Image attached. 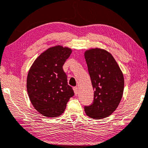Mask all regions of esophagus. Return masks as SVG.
Here are the masks:
<instances>
[{
  "label": "esophagus",
  "mask_w": 148,
  "mask_h": 148,
  "mask_svg": "<svg viewBox=\"0 0 148 148\" xmlns=\"http://www.w3.org/2000/svg\"><path fill=\"white\" fill-rule=\"evenodd\" d=\"M73 90L74 91V94L76 95H77L78 94V88L77 87H74Z\"/></svg>",
  "instance_id": "obj_1"
}]
</instances>
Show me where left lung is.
<instances>
[{
	"label": "left lung",
	"mask_w": 148,
	"mask_h": 148,
	"mask_svg": "<svg viewBox=\"0 0 148 148\" xmlns=\"http://www.w3.org/2000/svg\"><path fill=\"white\" fill-rule=\"evenodd\" d=\"M85 58L94 89V100L85 106V114L94 119L110 115L120 103L124 90L123 74L112 55L105 50L86 51Z\"/></svg>",
	"instance_id": "left-lung-1"
}]
</instances>
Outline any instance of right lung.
I'll use <instances>...</instances> for the list:
<instances>
[{"mask_svg":"<svg viewBox=\"0 0 148 148\" xmlns=\"http://www.w3.org/2000/svg\"><path fill=\"white\" fill-rule=\"evenodd\" d=\"M71 53V49L62 46L49 48L37 58L28 72L29 97L34 108L43 116H60L74 96L63 69Z\"/></svg>","mask_w":148,"mask_h":148,"instance_id":"right-lung-1","label":"right lung"}]
</instances>
